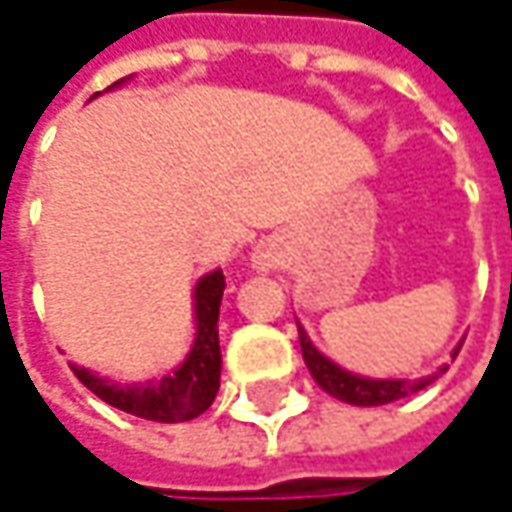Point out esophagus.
<instances>
[{"label": "esophagus", "mask_w": 512, "mask_h": 512, "mask_svg": "<svg viewBox=\"0 0 512 512\" xmlns=\"http://www.w3.org/2000/svg\"><path fill=\"white\" fill-rule=\"evenodd\" d=\"M278 263H281V255L272 243H260L252 252V269H257V272H272Z\"/></svg>", "instance_id": "obj_1"}]
</instances>
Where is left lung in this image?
<instances>
[{
	"label": "left lung",
	"instance_id": "1",
	"mask_svg": "<svg viewBox=\"0 0 512 512\" xmlns=\"http://www.w3.org/2000/svg\"><path fill=\"white\" fill-rule=\"evenodd\" d=\"M298 339H301L304 362L318 382V388L327 391L330 397L342 400V403H350V406H385V403L403 400L408 394H417L426 385H432L437 376L446 371V368H440L435 376H423V379H368V376L350 374L345 368H339L336 362H330L324 353H318L310 342V336L304 333V327H298Z\"/></svg>",
	"mask_w": 512,
	"mask_h": 512
}]
</instances>
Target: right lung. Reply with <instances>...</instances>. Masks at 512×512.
<instances>
[{
	"mask_svg": "<svg viewBox=\"0 0 512 512\" xmlns=\"http://www.w3.org/2000/svg\"><path fill=\"white\" fill-rule=\"evenodd\" d=\"M223 289H226L223 269L208 272L205 278H199V284L194 289V347L173 374L162 376V379H150L144 385H118V382H109L104 376L92 374L86 368H77V365H72V371L95 397H101L104 403L121 408L127 414H136V417H144V420H156V423L194 420L214 403V397L220 391L223 356H220L217 318H220Z\"/></svg>",
	"mask_w": 512,
	"mask_h": 512,
	"instance_id": "right-lung-1",
	"label": "right lung"
}]
</instances>
